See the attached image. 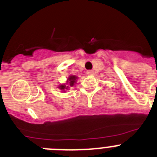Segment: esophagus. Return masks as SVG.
<instances>
[{"instance_id":"1","label":"esophagus","mask_w":157,"mask_h":157,"mask_svg":"<svg viewBox=\"0 0 157 157\" xmlns=\"http://www.w3.org/2000/svg\"><path fill=\"white\" fill-rule=\"evenodd\" d=\"M86 74L88 75H92L94 74V71H93L92 70H89L86 71Z\"/></svg>"}]
</instances>
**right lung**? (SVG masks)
<instances>
[{"instance_id": "1", "label": "right lung", "mask_w": 157, "mask_h": 157, "mask_svg": "<svg viewBox=\"0 0 157 157\" xmlns=\"http://www.w3.org/2000/svg\"><path fill=\"white\" fill-rule=\"evenodd\" d=\"M78 78L77 76L75 75H70L67 78V84H68L71 87H72L73 86H75L76 82V79ZM69 86H67L65 84H62V85L59 86V89H60L62 91H64L65 90H68Z\"/></svg>"}]
</instances>
